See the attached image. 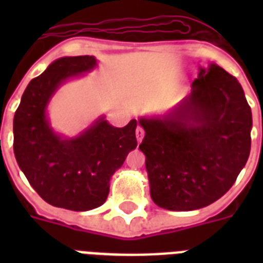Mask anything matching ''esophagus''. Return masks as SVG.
<instances>
[{
  "instance_id": "1",
  "label": "esophagus",
  "mask_w": 263,
  "mask_h": 263,
  "mask_svg": "<svg viewBox=\"0 0 263 263\" xmlns=\"http://www.w3.org/2000/svg\"><path fill=\"white\" fill-rule=\"evenodd\" d=\"M135 135H136V139H138V142H142V139H143V136H144V131H143V128L140 127V125H138V128H136V132H135Z\"/></svg>"
}]
</instances>
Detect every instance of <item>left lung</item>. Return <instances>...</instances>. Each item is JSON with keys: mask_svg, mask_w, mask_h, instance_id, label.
Listing matches in <instances>:
<instances>
[{"mask_svg": "<svg viewBox=\"0 0 263 263\" xmlns=\"http://www.w3.org/2000/svg\"><path fill=\"white\" fill-rule=\"evenodd\" d=\"M150 195L157 206L191 212L220 199L249 160L253 116L235 76L200 68L191 94L168 115L139 119Z\"/></svg>", "mask_w": 263, "mask_h": 263, "instance_id": "obj_1", "label": "left lung"}]
</instances>
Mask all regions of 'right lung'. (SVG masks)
Returning <instances> with one entry per match:
<instances>
[{"label":"right lung","instance_id":"1","mask_svg":"<svg viewBox=\"0 0 263 263\" xmlns=\"http://www.w3.org/2000/svg\"><path fill=\"white\" fill-rule=\"evenodd\" d=\"M97 67L94 55L55 60L28 83L13 119V152L39 196L55 208L86 212L103 204L109 181L138 146L136 120L116 128L101 117L76 138L57 135L46 117L51 95L69 78Z\"/></svg>","mask_w":263,"mask_h":263}]
</instances>
